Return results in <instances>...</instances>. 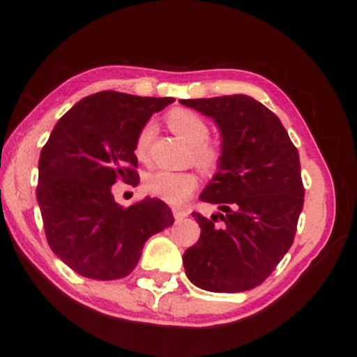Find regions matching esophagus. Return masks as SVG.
<instances>
[{"instance_id":"1","label":"esophagus","mask_w":357,"mask_h":357,"mask_svg":"<svg viewBox=\"0 0 357 357\" xmlns=\"http://www.w3.org/2000/svg\"><path fill=\"white\" fill-rule=\"evenodd\" d=\"M172 213H174V218L177 219V221H182L183 218L188 216V211H187V209H183V208H174Z\"/></svg>"}]
</instances>
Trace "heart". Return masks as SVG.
<instances>
[{
  "mask_svg": "<svg viewBox=\"0 0 357 357\" xmlns=\"http://www.w3.org/2000/svg\"><path fill=\"white\" fill-rule=\"evenodd\" d=\"M167 125L175 135L192 146V159L199 167L216 169L221 160V148L209 141L208 121L187 109H175L167 115ZM151 139V126L144 125L135 141V154L144 159ZM198 187V175L192 170L174 172V170H154L146 177L144 188L149 195L164 199L170 204H180L190 198Z\"/></svg>",
  "mask_w": 357,
  "mask_h": 357,
  "instance_id": "obj_1",
  "label": "heart"
}]
</instances>
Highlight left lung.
Masks as SVG:
<instances>
[{"label": "left lung", "mask_w": 357, "mask_h": 357, "mask_svg": "<svg viewBox=\"0 0 357 357\" xmlns=\"http://www.w3.org/2000/svg\"><path fill=\"white\" fill-rule=\"evenodd\" d=\"M180 102L211 116L222 136L219 170L199 195L221 213H193L202 234L183 253L185 273L204 291L253 289L294 242L304 206L299 153L280 119L252 97Z\"/></svg>", "instance_id": "8db88e82"}]
</instances>
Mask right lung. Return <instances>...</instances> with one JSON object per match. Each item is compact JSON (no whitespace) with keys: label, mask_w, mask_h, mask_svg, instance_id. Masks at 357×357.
I'll use <instances>...</instances> for the list:
<instances>
[{"label":"right lung","mask_w":357,"mask_h":357,"mask_svg":"<svg viewBox=\"0 0 357 357\" xmlns=\"http://www.w3.org/2000/svg\"><path fill=\"white\" fill-rule=\"evenodd\" d=\"M172 97L116 91L87 96L58 120L38 160L37 202L53 253L77 275L120 280L138 265L146 241L172 226L158 198L120 206L116 180L136 185L135 141L154 112Z\"/></svg>","instance_id":"obj_1"}]
</instances>
